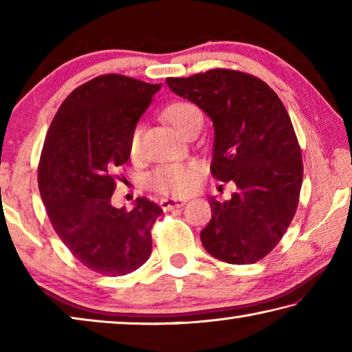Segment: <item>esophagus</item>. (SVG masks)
I'll return each instance as SVG.
<instances>
[{"instance_id":"esophagus-1","label":"esophagus","mask_w":352,"mask_h":352,"mask_svg":"<svg viewBox=\"0 0 352 352\" xmlns=\"http://www.w3.org/2000/svg\"><path fill=\"white\" fill-rule=\"evenodd\" d=\"M184 204H186V200H178V199H162L160 200V206H162L164 211L175 210V208H182Z\"/></svg>"}]
</instances>
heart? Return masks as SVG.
<instances>
[{"instance_id":"1","label":"heart","mask_w":352,"mask_h":352,"mask_svg":"<svg viewBox=\"0 0 352 352\" xmlns=\"http://www.w3.org/2000/svg\"><path fill=\"white\" fill-rule=\"evenodd\" d=\"M168 121L174 126L178 132L188 126L190 119L200 115L197 107L189 102H174L170 104L164 111ZM141 141V127H135L129 138V152L132 157L140 152ZM197 172L199 166L195 163H172L163 164L153 169L147 175V186L164 195H184L190 192L197 184Z\"/></svg>"}]
</instances>
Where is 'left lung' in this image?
Returning <instances> with one entry per match:
<instances>
[{"label": "left lung", "instance_id": "8db88e82", "mask_svg": "<svg viewBox=\"0 0 352 352\" xmlns=\"http://www.w3.org/2000/svg\"><path fill=\"white\" fill-rule=\"evenodd\" d=\"M168 87L211 118V174L237 190L200 233L208 253L228 264H253L281 241L295 216L302 182L301 148L278 94L252 74L210 69L168 77Z\"/></svg>", "mask_w": 352, "mask_h": 352}]
</instances>
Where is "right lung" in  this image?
Masks as SVG:
<instances>
[{"mask_svg": "<svg viewBox=\"0 0 352 352\" xmlns=\"http://www.w3.org/2000/svg\"><path fill=\"white\" fill-rule=\"evenodd\" d=\"M160 88L122 74L94 77L63 100L47 130L38 164L47 217L74 258L100 275H127L152 253L162 208L140 197L127 211L111 195L130 133Z\"/></svg>", "mask_w": 352, "mask_h": 352, "instance_id": "right-lung-1", "label": "right lung"}]
</instances>
